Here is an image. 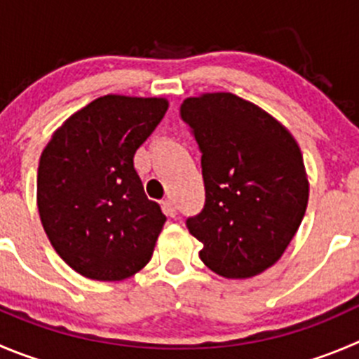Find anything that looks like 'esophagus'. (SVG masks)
<instances>
[{"instance_id":"34e87169","label":"esophagus","mask_w":359,"mask_h":359,"mask_svg":"<svg viewBox=\"0 0 359 359\" xmlns=\"http://www.w3.org/2000/svg\"><path fill=\"white\" fill-rule=\"evenodd\" d=\"M162 210L167 217H176L177 210H176V204H174L172 199H165L162 203Z\"/></svg>"}]
</instances>
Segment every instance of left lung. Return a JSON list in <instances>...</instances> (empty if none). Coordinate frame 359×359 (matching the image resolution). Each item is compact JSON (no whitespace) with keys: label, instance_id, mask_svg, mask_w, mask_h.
<instances>
[{"label":"left lung","instance_id":"1","mask_svg":"<svg viewBox=\"0 0 359 359\" xmlns=\"http://www.w3.org/2000/svg\"><path fill=\"white\" fill-rule=\"evenodd\" d=\"M182 119L199 144L206 203L187 218L199 257L225 278H250L275 264L309 203L303 156L291 132L233 93L187 98Z\"/></svg>","mask_w":359,"mask_h":359}]
</instances>
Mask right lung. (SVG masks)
Wrapping results in <instances>:
<instances>
[{"mask_svg": "<svg viewBox=\"0 0 359 359\" xmlns=\"http://www.w3.org/2000/svg\"><path fill=\"white\" fill-rule=\"evenodd\" d=\"M167 107L165 98L105 95L72 114L40 156L43 231L86 278H128L151 259L167 218L146 197L134 156Z\"/></svg>", "mask_w": 359, "mask_h": 359, "instance_id": "add662e5", "label": "right lung"}]
</instances>
